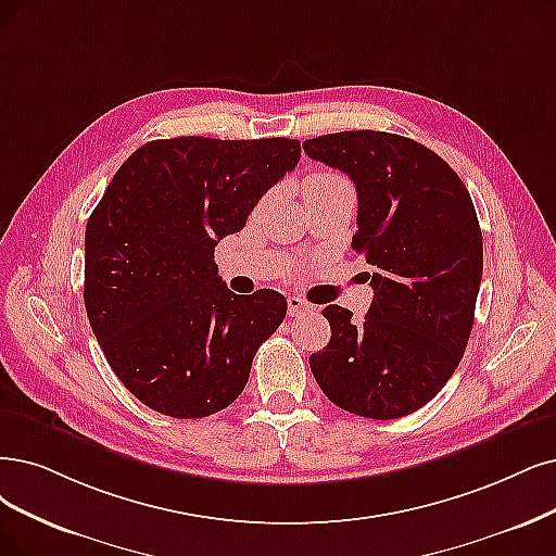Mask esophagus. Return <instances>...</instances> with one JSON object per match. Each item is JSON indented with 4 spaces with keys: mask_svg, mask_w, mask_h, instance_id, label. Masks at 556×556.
<instances>
[{
    "mask_svg": "<svg viewBox=\"0 0 556 556\" xmlns=\"http://www.w3.org/2000/svg\"><path fill=\"white\" fill-rule=\"evenodd\" d=\"M316 312V306L314 304H309L306 300H302V298H289V316H293V318H298V316H304V314H314Z\"/></svg>",
    "mask_w": 556,
    "mask_h": 556,
    "instance_id": "1",
    "label": "esophagus"
}]
</instances>
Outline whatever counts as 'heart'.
Instances as JSON below:
<instances>
[{
	"mask_svg": "<svg viewBox=\"0 0 556 556\" xmlns=\"http://www.w3.org/2000/svg\"><path fill=\"white\" fill-rule=\"evenodd\" d=\"M309 180H318V182H343L345 178H341L339 174H330V172H318V174H314ZM309 180H306V182H309Z\"/></svg>",
	"mask_w": 556,
	"mask_h": 556,
	"instance_id": "1",
	"label": "heart"
}]
</instances>
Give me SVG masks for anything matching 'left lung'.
<instances>
[{
    "label": "left lung",
    "instance_id": "left-lung-1",
    "mask_svg": "<svg viewBox=\"0 0 556 556\" xmlns=\"http://www.w3.org/2000/svg\"><path fill=\"white\" fill-rule=\"evenodd\" d=\"M304 151L357 188L353 250L374 265V302L353 323L323 309L332 337L309 357L323 394L366 419H399L433 399L467 348L483 275V238L460 176L424 143L353 130Z\"/></svg>",
    "mask_w": 556,
    "mask_h": 556
}]
</instances>
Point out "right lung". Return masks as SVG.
Returning <instances> with one entry per match:
<instances>
[{
    "label": "right lung",
    "instance_id": "right-lung-1",
    "mask_svg": "<svg viewBox=\"0 0 556 556\" xmlns=\"http://www.w3.org/2000/svg\"><path fill=\"white\" fill-rule=\"evenodd\" d=\"M300 160V141L174 137L121 164L85 236V306L112 371L155 413L199 419L231 405L286 298H240L217 242Z\"/></svg>",
    "mask_w": 556,
    "mask_h": 556
}]
</instances>
